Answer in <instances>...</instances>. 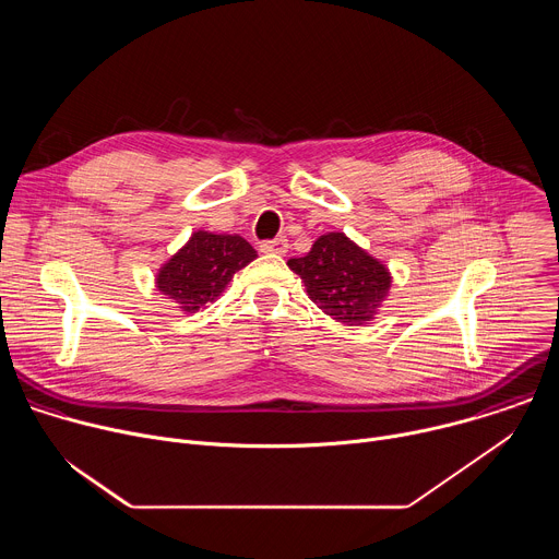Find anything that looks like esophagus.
I'll return each instance as SVG.
<instances>
[{
    "instance_id": "34e87169",
    "label": "esophagus",
    "mask_w": 559,
    "mask_h": 559,
    "mask_svg": "<svg viewBox=\"0 0 559 559\" xmlns=\"http://www.w3.org/2000/svg\"><path fill=\"white\" fill-rule=\"evenodd\" d=\"M287 238H272V241H263L261 243V252L265 254H285L287 252Z\"/></svg>"
}]
</instances>
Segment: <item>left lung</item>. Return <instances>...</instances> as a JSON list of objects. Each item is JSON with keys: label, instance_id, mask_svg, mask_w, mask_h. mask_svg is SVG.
Listing matches in <instances>:
<instances>
[{"label": "left lung", "instance_id": "left-lung-1", "mask_svg": "<svg viewBox=\"0 0 559 559\" xmlns=\"http://www.w3.org/2000/svg\"><path fill=\"white\" fill-rule=\"evenodd\" d=\"M287 265L302 278L309 298L347 325L371 321L391 285L386 267L343 231L323 234L309 254L289 259Z\"/></svg>", "mask_w": 559, "mask_h": 559}]
</instances>
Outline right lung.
<instances>
[{
	"mask_svg": "<svg viewBox=\"0 0 559 559\" xmlns=\"http://www.w3.org/2000/svg\"><path fill=\"white\" fill-rule=\"evenodd\" d=\"M257 259L241 236L194 231L188 246L158 270L156 285L168 298L192 313L212 302L231 276Z\"/></svg>",
	"mask_w": 559,
	"mask_h": 559,
	"instance_id": "right-lung-1",
	"label": "right lung"
}]
</instances>
